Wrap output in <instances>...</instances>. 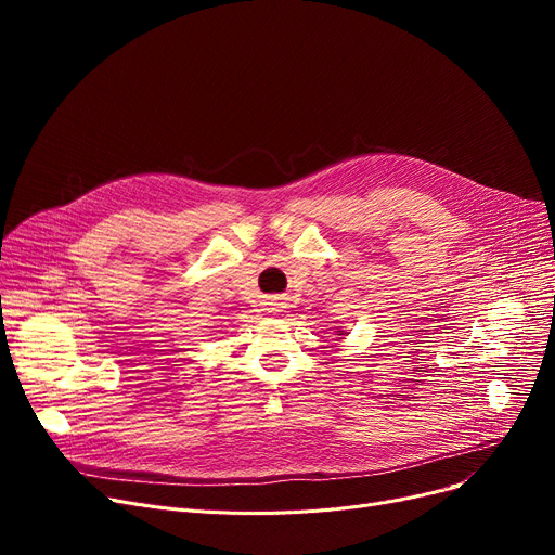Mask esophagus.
Instances as JSON below:
<instances>
[{
  "label": "esophagus",
  "mask_w": 555,
  "mask_h": 555,
  "mask_svg": "<svg viewBox=\"0 0 555 555\" xmlns=\"http://www.w3.org/2000/svg\"><path fill=\"white\" fill-rule=\"evenodd\" d=\"M279 308H281V304L274 299V301H268V310L270 312H279Z\"/></svg>",
  "instance_id": "34e87169"
}]
</instances>
